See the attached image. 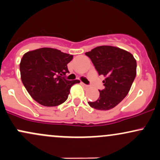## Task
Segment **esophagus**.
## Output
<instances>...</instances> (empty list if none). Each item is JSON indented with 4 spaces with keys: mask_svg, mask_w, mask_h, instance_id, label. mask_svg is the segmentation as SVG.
Here are the masks:
<instances>
[{
    "mask_svg": "<svg viewBox=\"0 0 160 160\" xmlns=\"http://www.w3.org/2000/svg\"><path fill=\"white\" fill-rule=\"evenodd\" d=\"M82 85H83L84 86H85V87H88V86H89L86 85V84H85V83H82Z\"/></svg>",
    "mask_w": 160,
    "mask_h": 160,
    "instance_id": "1",
    "label": "esophagus"
}]
</instances>
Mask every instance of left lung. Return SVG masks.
<instances>
[{
  "instance_id": "8db88e82",
  "label": "left lung",
  "mask_w": 160,
  "mask_h": 160,
  "mask_svg": "<svg viewBox=\"0 0 160 160\" xmlns=\"http://www.w3.org/2000/svg\"><path fill=\"white\" fill-rule=\"evenodd\" d=\"M98 75H104V89L99 90V98L88 102L100 111L113 108L127 95L136 76V60L130 52L118 47L101 46L86 52Z\"/></svg>"
}]
</instances>
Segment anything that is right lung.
<instances>
[{"label":"right lung","mask_w":160,"mask_h":160,"mask_svg":"<svg viewBox=\"0 0 160 160\" xmlns=\"http://www.w3.org/2000/svg\"><path fill=\"white\" fill-rule=\"evenodd\" d=\"M73 56L52 48H40L24 55L19 65L24 86L37 102L47 107L67 100L71 88L80 80H68L67 65Z\"/></svg>","instance_id":"right-lung-1"}]
</instances>
